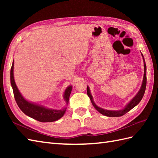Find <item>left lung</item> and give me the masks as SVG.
Here are the masks:
<instances>
[{"instance_id": "left-lung-1", "label": "left lung", "mask_w": 158, "mask_h": 158, "mask_svg": "<svg viewBox=\"0 0 158 158\" xmlns=\"http://www.w3.org/2000/svg\"><path fill=\"white\" fill-rule=\"evenodd\" d=\"M142 57H143V62H144V75H143V80L141 88H140L139 92L137 93V94L134 97L132 100H131V101L127 104L123 109L119 110H105L100 108V107L97 106L94 103V102L91 93H90L89 87L88 86L87 87V94H88V96L89 97L90 100H91L94 107V108L98 110L99 113L102 114L103 115H105L107 117H120V116L123 115L124 114H126L128 111H130L131 109H133L134 107L136 106L140 102V100H142L143 97L144 96V94H145L146 85H147V67H146L145 58H144V56L143 54H142Z\"/></svg>"}]
</instances>
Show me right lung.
<instances>
[{"label":"right lung","mask_w":158,"mask_h":158,"mask_svg":"<svg viewBox=\"0 0 158 158\" xmlns=\"http://www.w3.org/2000/svg\"><path fill=\"white\" fill-rule=\"evenodd\" d=\"M13 66H14V60L13 61L11 69V73H10L11 84L17 105H18L19 109L22 110V111L23 113H25L26 115L41 122H52L61 118L64 115L66 107L60 110L48 109L41 105L32 103L23 98L21 93L19 92L18 87H17L15 83L14 77H13ZM71 91L72 86L70 85L66 89L64 94V99L66 102V104L69 103V97Z\"/></svg>","instance_id":"obj_1"}]
</instances>
